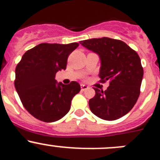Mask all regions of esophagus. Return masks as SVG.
Returning a JSON list of instances; mask_svg holds the SVG:
<instances>
[{
  "mask_svg": "<svg viewBox=\"0 0 160 160\" xmlns=\"http://www.w3.org/2000/svg\"><path fill=\"white\" fill-rule=\"evenodd\" d=\"M88 86H86V85H84V84H82L81 85V89H82V91H85V90H86V89H88Z\"/></svg>",
  "mask_w": 160,
  "mask_h": 160,
  "instance_id": "esophagus-1",
  "label": "esophagus"
}]
</instances>
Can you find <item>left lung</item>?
Wrapping results in <instances>:
<instances>
[{
  "mask_svg": "<svg viewBox=\"0 0 160 160\" xmlns=\"http://www.w3.org/2000/svg\"><path fill=\"white\" fill-rule=\"evenodd\" d=\"M80 44L100 56V82H109L105 91L93 88L96 94L89 101L91 112L108 121L127 115L139 97L144 74L137 52L122 41L110 38L88 39Z\"/></svg>",
  "mask_w": 160,
  "mask_h": 160,
  "instance_id": "obj_1",
  "label": "left lung"
}]
</instances>
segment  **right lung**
Wrapping results in <instances>:
<instances>
[{
    "label": "right lung",
    "mask_w": 160,
    "mask_h": 160,
    "mask_svg": "<svg viewBox=\"0 0 160 160\" xmlns=\"http://www.w3.org/2000/svg\"><path fill=\"white\" fill-rule=\"evenodd\" d=\"M78 45L39 44L27 50L16 66L15 87L23 107L37 119L56 122L70 111L80 85L74 81L57 83L55 77L57 71L66 69L68 56Z\"/></svg>",
    "instance_id": "right-lung-1"
}]
</instances>
